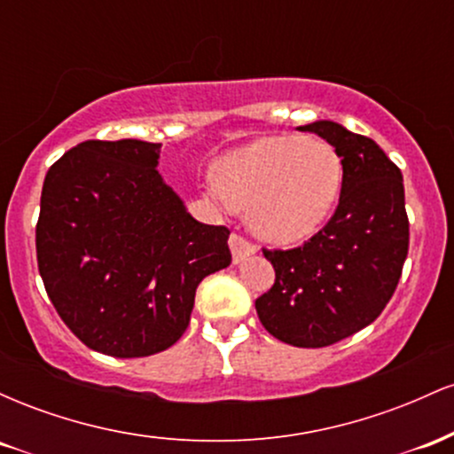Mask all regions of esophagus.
Wrapping results in <instances>:
<instances>
[{
    "label": "esophagus",
    "instance_id": "esophagus-1",
    "mask_svg": "<svg viewBox=\"0 0 454 454\" xmlns=\"http://www.w3.org/2000/svg\"><path fill=\"white\" fill-rule=\"evenodd\" d=\"M231 249H232V260L234 262H243L245 258H249L252 254H256V245L243 237V234L232 232L231 234Z\"/></svg>",
    "mask_w": 454,
    "mask_h": 454
}]
</instances>
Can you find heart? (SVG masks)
I'll list each match as a JSON object with an SVG mask.
<instances>
[{"label": "heart", "instance_id": "heart-1", "mask_svg": "<svg viewBox=\"0 0 454 454\" xmlns=\"http://www.w3.org/2000/svg\"><path fill=\"white\" fill-rule=\"evenodd\" d=\"M343 185L340 151L320 137H264L223 155L209 196L249 207V223L275 243H299L328 220Z\"/></svg>", "mask_w": 454, "mask_h": 454}]
</instances>
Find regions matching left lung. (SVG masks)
Listing matches in <instances>:
<instances>
[{
    "mask_svg": "<svg viewBox=\"0 0 454 454\" xmlns=\"http://www.w3.org/2000/svg\"><path fill=\"white\" fill-rule=\"evenodd\" d=\"M343 160L337 209L322 231L293 249H262L275 284L256 299L262 326L296 348H325L382 314L410 245L403 176L388 155L335 121L301 126Z\"/></svg>",
    "mask_w": 454,
    "mask_h": 454,
    "instance_id": "left-lung-1",
    "label": "left lung"
}]
</instances>
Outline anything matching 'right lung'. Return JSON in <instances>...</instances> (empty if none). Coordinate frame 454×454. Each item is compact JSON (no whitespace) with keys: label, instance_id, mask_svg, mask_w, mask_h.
Segmentation results:
<instances>
[{"label":"right lung","instance_id":"add662e5","mask_svg":"<svg viewBox=\"0 0 454 454\" xmlns=\"http://www.w3.org/2000/svg\"><path fill=\"white\" fill-rule=\"evenodd\" d=\"M160 143L85 140L44 176L35 256L66 326L114 358L179 341L207 275L232 262L226 226L196 222L158 173Z\"/></svg>","mask_w":454,"mask_h":454}]
</instances>
